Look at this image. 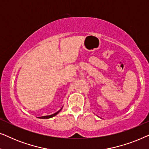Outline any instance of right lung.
<instances>
[{"label": "right lung", "mask_w": 149, "mask_h": 149, "mask_svg": "<svg viewBox=\"0 0 149 149\" xmlns=\"http://www.w3.org/2000/svg\"><path fill=\"white\" fill-rule=\"evenodd\" d=\"M61 110H62V109H61L59 111L57 112V113L53 114V115H48V116H43V117H38V118H39V119H49V118H52V117H54V116H56V115H57V114H58V113H59V112H60V111H61Z\"/></svg>", "instance_id": "right-lung-1"}]
</instances>
